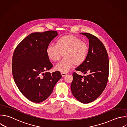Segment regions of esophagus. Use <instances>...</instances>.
Instances as JSON below:
<instances>
[{
	"mask_svg": "<svg viewBox=\"0 0 127 127\" xmlns=\"http://www.w3.org/2000/svg\"><path fill=\"white\" fill-rule=\"evenodd\" d=\"M61 74H62V76L63 77H64V76H65V75H66L67 73H64V72H61Z\"/></svg>",
	"mask_w": 127,
	"mask_h": 127,
	"instance_id": "34e87169",
	"label": "esophagus"
}]
</instances>
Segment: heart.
<instances>
[{
	"mask_svg": "<svg viewBox=\"0 0 127 127\" xmlns=\"http://www.w3.org/2000/svg\"><path fill=\"white\" fill-rule=\"evenodd\" d=\"M48 58L54 62L59 61L64 54V58L55 66L62 72L70 70L74 65H80L86 60L88 53L86 44L73 35H66L59 38L56 45L51 44L46 49Z\"/></svg>",
	"mask_w": 127,
	"mask_h": 127,
	"instance_id": "obj_1",
	"label": "heart"
}]
</instances>
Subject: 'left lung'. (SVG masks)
I'll return each instance as SVG.
<instances>
[{
  "label": "left lung",
  "mask_w": 127,
  "mask_h": 127,
  "mask_svg": "<svg viewBox=\"0 0 127 127\" xmlns=\"http://www.w3.org/2000/svg\"><path fill=\"white\" fill-rule=\"evenodd\" d=\"M89 39V49L85 61L76 70L84 74L73 73L71 90L79 102L89 103L97 99L105 89L108 79L109 62L107 51L103 43L95 36L87 33H80Z\"/></svg>",
  "instance_id": "8db88e82"
}]
</instances>
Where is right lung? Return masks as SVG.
<instances>
[{"label":"right lung","mask_w":127,"mask_h":127,"mask_svg":"<svg viewBox=\"0 0 127 127\" xmlns=\"http://www.w3.org/2000/svg\"><path fill=\"white\" fill-rule=\"evenodd\" d=\"M58 35L55 31L31 33L14 50L12 64L14 81L21 93L32 102L40 103L48 98L62 77L59 71L44 72L53 67L46 49Z\"/></svg>","instance_id":"1"}]
</instances>
